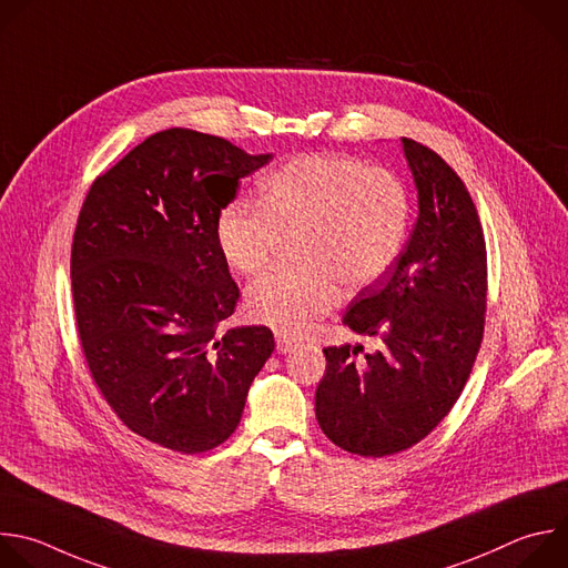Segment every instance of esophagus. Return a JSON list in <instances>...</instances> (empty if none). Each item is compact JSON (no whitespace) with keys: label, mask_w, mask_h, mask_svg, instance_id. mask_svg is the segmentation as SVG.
I'll return each mask as SVG.
<instances>
[{"label":"esophagus","mask_w":568,"mask_h":568,"mask_svg":"<svg viewBox=\"0 0 568 568\" xmlns=\"http://www.w3.org/2000/svg\"><path fill=\"white\" fill-rule=\"evenodd\" d=\"M295 347H297V339L286 337L282 333L275 335V349H277V354H291Z\"/></svg>","instance_id":"obj_1"}]
</instances>
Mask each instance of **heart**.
I'll use <instances>...</instances> for the list:
<instances>
[{
  "label": "heart",
  "instance_id": "b5f03b06",
  "mask_svg": "<svg viewBox=\"0 0 568 568\" xmlns=\"http://www.w3.org/2000/svg\"><path fill=\"white\" fill-rule=\"evenodd\" d=\"M403 185L349 156L302 154L262 181L260 203L235 199L216 216V248L231 271L255 275L280 237L302 233V271H271L246 291L248 315L280 333H302L347 286L378 282L407 235Z\"/></svg>",
  "mask_w": 568,
  "mask_h": 568
}]
</instances>
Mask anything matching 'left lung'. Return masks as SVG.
Returning a JSON list of instances; mask_svg holds the SVG:
<instances>
[{"label": "left lung", "instance_id": "1", "mask_svg": "<svg viewBox=\"0 0 568 568\" xmlns=\"http://www.w3.org/2000/svg\"><path fill=\"white\" fill-rule=\"evenodd\" d=\"M418 219L394 268L343 324L381 349L326 347L315 389L322 432L352 455L387 457L425 438L462 396L484 337L486 242L475 203L436 152L400 139Z\"/></svg>", "mask_w": 568, "mask_h": 568}]
</instances>
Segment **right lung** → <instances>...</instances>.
Returning a JSON list of instances; mask_svg holds the SVG:
<instances>
[{
  "instance_id": "obj_1",
  "label": "right lung",
  "mask_w": 568,
  "mask_h": 568,
  "mask_svg": "<svg viewBox=\"0 0 568 568\" xmlns=\"http://www.w3.org/2000/svg\"><path fill=\"white\" fill-rule=\"evenodd\" d=\"M271 159L172 128L98 176L78 216L71 288L89 372L134 434L183 455L237 429L275 349L266 326L216 335L240 300L216 216Z\"/></svg>"
}]
</instances>
